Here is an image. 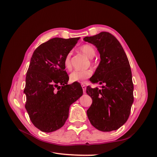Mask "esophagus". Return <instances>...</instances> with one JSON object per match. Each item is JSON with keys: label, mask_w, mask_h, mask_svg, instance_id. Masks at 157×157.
<instances>
[{"label": "esophagus", "mask_w": 157, "mask_h": 157, "mask_svg": "<svg viewBox=\"0 0 157 157\" xmlns=\"http://www.w3.org/2000/svg\"><path fill=\"white\" fill-rule=\"evenodd\" d=\"M81 86H82V90H83V92L85 93V92H86V86H85L84 84H82Z\"/></svg>", "instance_id": "1"}]
</instances>
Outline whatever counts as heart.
<instances>
[{"instance_id": "b5f03b06", "label": "heart", "mask_w": 157, "mask_h": 157, "mask_svg": "<svg viewBox=\"0 0 157 157\" xmlns=\"http://www.w3.org/2000/svg\"><path fill=\"white\" fill-rule=\"evenodd\" d=\"M80 50L85 55H86L89 58H93L96 51L94 48V47L90 44H84L80 48ZM71 53H69L65 56L64 59L63 64L65 67L67 69H70L71 68ZM92 75V71L91 70H84V71H74L70 75V80L71 82H77L83 83L86 80L90 78Z\"/></svg>"}]
</instances>
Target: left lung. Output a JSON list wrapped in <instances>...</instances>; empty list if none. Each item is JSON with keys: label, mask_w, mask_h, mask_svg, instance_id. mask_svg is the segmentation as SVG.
Returning a JSON list of instances; mask_svg holds the SVG:
<instances>
[{"label": "left lung", "mask_w": 157, "mask_h": 157, "mask_svg": "<svg viewBox=\"0 0 157 157\" xmlns=\"http://www.w3.org/2000/svg\"><path fill=\"white\" fill-rule=\"evenodd\" d=\"M83 40L94 44L100 54L101 61L90 81L104 84L101 89L86 88L92 99L88 118L99 130H116L127 121L134 102L129 61L121 43L111 33L101 32Z\"/></svg>", "instance_id": "8db88e82"}]
</instances>
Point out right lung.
<instances>
[{
    "mask_svg": "<svg viewBox=\"0 0 157 157\" xmlns=\"http://www.w3.org/2000/svg\"><path fill=\"white\" fill-rule=\"evenodd\" d=\"M80 37L54 38L40 44L31 58L25 78V109L31 121L44 132L62 127L71 105L82 96L78 82L67 84L64 59Z\"/></svg>",
    "mask_w": 157,
    "mask_h": 157,
    "instance_id": "right-lung-1",
    "label": "right lung"
}]
</instances>
